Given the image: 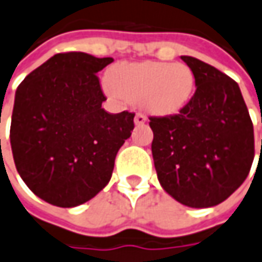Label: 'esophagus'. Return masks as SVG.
I'll return each instance as SVG.
<instances>
[{"label":"esophagus","instance_id":"34e87169","mask_svg":"<svg viewBox=\"0 0 262 262\" xmlns=\"http://www.w3.org/2000/svg\"><path fill=\"white\" fill-rule=\"evenodd\" d=\"M145 121H147V117H145L144 114L138 113L137 115H135V118H134L135 125H142V124H144Z\"/></svg>","mask_w":262,"mask_h":262}]
</instances>
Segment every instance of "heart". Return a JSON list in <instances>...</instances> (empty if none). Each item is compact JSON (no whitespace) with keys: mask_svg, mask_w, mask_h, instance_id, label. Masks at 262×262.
<instances>
[{"mask_svg":"<svg viewBox=\"0 0 262 262\" xmlns=\"http://www.w3.org/2000/svg\"><path fill=\"white\" fill-rule=\"evenodd\" d=\"M104 88L114 98L140 102L148 113L168 117L192 98L195 75L181 62H121L108 71Z\"/></svg>","mask_w":262,"mask_h":262,"instance_id":"heart-1","label":"heart"}]
</instances>
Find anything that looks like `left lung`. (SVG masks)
<instances>
[{"label":"left lung","instance_id":"obj_1","mask_svg":"<svg viewBox=\"0 0 262 262\" xmlns=\"http://www.w3.org/2000/svg\"><path fill=\"white\" fill-rule=\"evenodd\" d=\"M181 59L195 75V94L180 114L149 118L151 151L162 188L187 207L208 208L245 181L254 128L234 79L194 57Z\"/></svg>","mask_w":262,"mask_h":262}]
</instances>
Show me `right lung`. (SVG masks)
Segmentation results:
<instances>
[{
	"instance_id": "1",
	"label": "right lung",
	"mask_w": 262,
	"mask_h": 262,
	"mask_svg": "<svg viewBox=\"0 0 262 262\" xmlns=\"http://www.w3.org/2000/svg\"><path fill=\"white\" fill-rule=\"evenodd\" d=\"M113 58L62 52L18 85L10 141L19 177L48 204L71 208L90 201L113 176L135 114H108L97 73Z\"/></svg>"
}]
</instances>
